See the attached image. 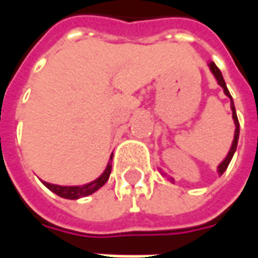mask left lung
<instances>
[{
    "mask_svg": "<svg viewBox=\"0 0 258 258\" xmlns=\"http://www.w3.org/2000/svg\"><path fill=\"white\" fill-rule=\"evenodd\" d=\"M209 68H210L211 73L214 74V77H216V80L218 81V84L221 85L222 90H224V92H225V95L231 99V109H232V118H233V123H235V135H233V141H232V145H231V149H229V152H228L227 157L224 159L221 162V164L218 166V174L221 175L225 170H227L228 164L231 163V160H232L233 157V153H235V151H236V146H238V140H239V120H238V116H236V110H235V105H233V99L232 96H231V94H229V91H228L227 88V84H225V81H224V77H222L221 72H220V69L217 68L216 63L214 62H210L209 63ZM170 181H173V178H170Z\"/></svg>",
    "mask_w": 258,
    "mask_h": 258,
    "instance_id": "1",
    "label": "left lung"
}]
</instances>
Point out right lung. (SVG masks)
<instances>
[{
  "label": "right lung",
  "mask_w": 258,
  "mask_h": 258,
  "mask_svg": "<svg viewBox=\"0 0 258 258\" xmlns=\"http://www.w3.org/2000/svg\"><path fill=\"white\" fill-rule=\"evenodd\" d=\"M112 156H110V160H112ZM110 171H112V163L109 162L106 168H105V171L95 181H92L90 184L81 185V186H62V185L49 184V182H44V181H42V184L45 185L49 190H52L53 194L60 196V198H64V199H80V198H84V196L94 194L95 190H98L101 186L106 184V181L109 179V175H110Z\"/></svg>",
  "instance_id": "right-lung-1"
}]
</instances>
